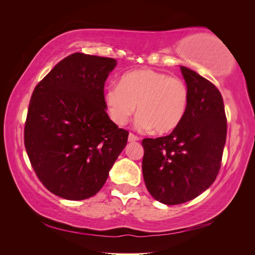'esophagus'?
I'll list each match as a JSON object with an SVG mask.
<instances>
[{"mask_svg":"<svg viewBox=\"0 0 255 255\" xmlns=\"http://www.w3.org/2000/svg\"><path fill=\"white\" fill-rule=\"evenodd\" d=\"M128 141H129V142H133V141L139 140V137L136 136V135H135V134H133V133H129V134H128Z\"/></svg>","mask_w":255,"mask_h":255,"instance_id":"34e87169","label":"esophagus"}]
</instances>
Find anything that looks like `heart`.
<instances>
[{
    "label": "heart",
    "mask_w": 255,
    "mask_h": 255,
    "mask_svg": "<svg viewBox=\"0 0 255 255\" xmlns=\"http://www.w3.org/2000/svg\"><path fill=\"white\" fill-rule=\"evenodd\" d=\"M110 118L117 126H126L136 112V126L167 134L180 126L187 111L189 92L181 79L152 69H140L125 74L119 85L105 91Z\"/></svg>",
    "instance_id": "heart-1"
}]
</instances>
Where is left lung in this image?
Returning a JSON list of instances; mask_svg holds the SVG:
<instances>
[{
  "mask_svg": "<svg viewBox=\"0 0 255 255\" xmlns=\"http://www.w3.org/2000/svg\"><path fill=\"white\" fill-rule=\"evenodd\" d=\"M189 100L186 114L171 134L141 141L146 189L167 205L197 198L216 180L227 139L220 91L191 69L181 66Z\"/></svg>",
  "mask_w": 255,
  "mask_h": 255,
  "instance_id": "left-lung-1",
  "label": "left lung"
}]
</instances>
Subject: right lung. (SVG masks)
<instances>
[{
	"mask_svg": "<svg viewBox=\"0 0 255 255\" xmlns=\"http://www.w3.org/2000/svg\"><path fill=\"white\" fill-rule=\"evenodd\" d=\"M114 58L73 53L37 84L24 127L34 171L52 194L84 200L103 187L128 132L106 113L104 85Z\"/></svg>",
	"mask_w": 255,
	"mask_h": 255,
	"instance_id": "obj_1",
	"label": "right lung"
}]
</instances>
